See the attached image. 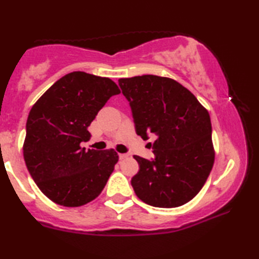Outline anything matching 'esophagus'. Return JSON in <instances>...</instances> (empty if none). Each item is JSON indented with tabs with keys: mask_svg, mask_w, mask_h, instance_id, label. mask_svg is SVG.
I'll list each match as a JSON object with an SVG mask.
<instances>
[{
	"mask_svg": "<svg viewBox=\"0 0 259 259\" xmlns=\"http://www.w3.org/2000/svg\"><path fill=\"white\" fill-rule=\"evenodd\" d=\"M129 155L128 154H125V153H120L119 154V157L121 160H123V159H126V157H128Z\"/></svg>",
	"mask_w": 259,
	"mask_h": 259,
	"instance_id": "34e87169",
	"label": "esophagus"
}]
</instances>
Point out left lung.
<instances>
[{
	"instance_id": "1",
	"label": "left lung",
	"mask_w": 259,
	"mask_h": 259,
	"mask_svg": "<svg viewBox=\"0 0 259 259\" xmlns=\"http://www.w3.org/2000/svg\"><path fill=\"white\" fill-rule=\"evenodd\" d=\"M135 129L144 140L156 136L154 159L134 157L139 171L131 179L138 198L157 208H176L191 201L211 171L214 151L207 109L190 90L169 77L120 78Z\"/></svg>"
}]
</instances>
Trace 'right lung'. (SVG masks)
<instances>
[{
  "label": "right lung",
  "instance_id": "obj_1",
  "mask_svg": "<svg viewBox=\"0 0 259 259\" xmlns=\"http://www.w3.org/2000/svg\"><path fill=\"white\" fill-rule=\"evenodd\" d=\"M120 89L111 78L72 72L54 83L33 105L26 123V166L47 198L64 207H80L102 193L117 153L81 147L88 126Z\"/></svg>",
  "mask_w": 259,
  "mask_h": 259
}]
</instances>
